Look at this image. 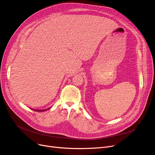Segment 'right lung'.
<instances>
[{
  "label": "right lung",
  "mask_w": 155,
  "mask_h": 155,
  "mask_svg": "<svg viewBox=\"0 0 155 155\" xmlns=\"http://www.w3.org/2000/svg\"><path fill=\"white\" fill-rule=\"evenodd\" d=\"M48 109H50V108H48ZM34 110H36V111H45V110H47V109H45V110H35V109H33Z\"/></svg>",
  "instance_id": "obj_1"
}]
</instances>
